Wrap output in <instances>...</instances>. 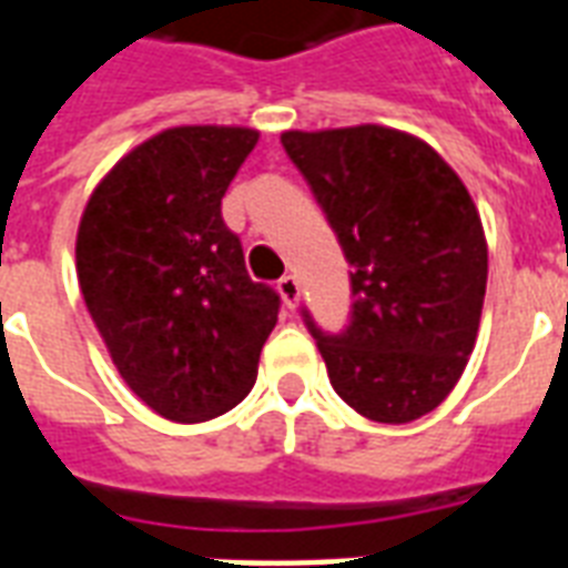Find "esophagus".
<instances>
[{"mask_svg": "<svg viewBox=\"0 0 568 568\" xmlns=\"http://www.w3.org/2000/svg\"><path fill=\"white\" fill-rule=\"evenodd\" d=\"M276 292H280V297H283V303L288 306V310H294L297 306V301H301V283H297V276L285 274L280 283H276Z\"/></svg>", "mask_w": 568, "mask_h": 568, "instance_id": "1", "label": "esophagus"}]
</instances>
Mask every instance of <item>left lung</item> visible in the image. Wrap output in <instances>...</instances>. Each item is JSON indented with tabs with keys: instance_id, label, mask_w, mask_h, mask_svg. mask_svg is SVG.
Returning a JSON list of instances; mask_svg holds the SVG:
<instances>
[{
	"instance_id": "left-lung-1",
	"label": "left lung",
	"mask_w": 568,
	"mask_h": 568,
	"mask_svg": "<svg viewBox=\"0 0 568 568\" xmlns=\"http://www.w3.org/2000/svg\"><path fill=\"white\" fill-rule=\"evenodd\" d=\"M283 146L351 265L342 333L303 321L336 395L379 424L430 413L457 386L486 294L477 209L439 153L386 126L285 132Z\"/></svg>"
}]
</instances>
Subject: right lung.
<instances>
[{
    "label": "right lung",
    "instance_id": "right-lung-1",
    "mask_svg": "<svg viewBox=\"0 0 568 568\" xmlns=\"http://www.w3.org/2000/svg\"><path fill=\"white\" fill-rule=\"evenodd\" d=\"M258 132L180 126L135 146L88 200L75 271L129 388L171 422L244 400L280 315L253 283L221 200Z\"/></svg>",
    "mask_w": 568,
    "mask_h": 568
}]
</instances>
